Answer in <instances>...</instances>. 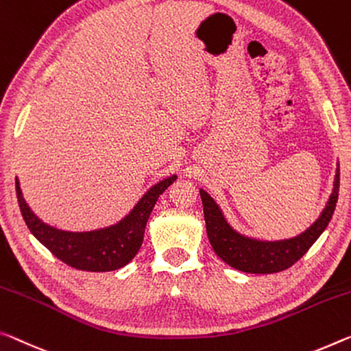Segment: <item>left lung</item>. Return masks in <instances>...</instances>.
I'll return each instance as SVG.
<instances>
[{"mask_svg": "<svg viewBox=\"0 0 351 351\" xmlns=\"http://www.w3.org/2000/svg\"><path fill=\"white\" fill-rule=\"evenodd\" d=\"M199 197L203 202L206 231L217 256L228 265L245 274H276V271L289 269L300 258H303V254L313 247V243L330 223L339 197V170L336 173L335 189L324 213L309 230L286 241L263 242L241 236L226 223L219 206L208 193L199 191Z\"/></svg>", "mask_w": 351, "mask_h": 351, "instance_id": "left-lung-1", "label": "left lung"}]
</instances>
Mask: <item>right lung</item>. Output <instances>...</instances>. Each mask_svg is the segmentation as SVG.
<instances>
[{
    "label": "right lung",
    "mask_w": 351,
    "mask_h": 351,
    "mask_svg": "<svg viewBox=\"0 0 351 351\" xmlns=\"http://www.w3.org/2000/svg\"><path fill=\"white\" fill-rule=\"evenodd\" d=\"M175 180L176 175L153 186L120 223L90 232H69L45 225L27 208L16 178L15 191L25 223L56 258L77 270L110 271L126 265L137 254L156 202Z\"/></svg>",
    "instance_id": "1"
}]
</instances>
